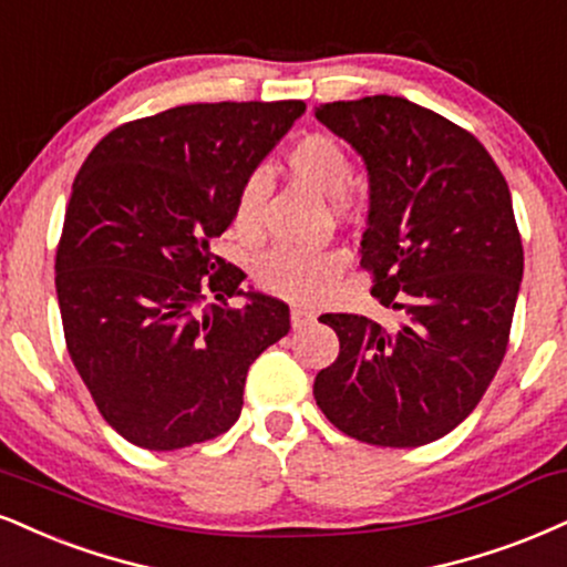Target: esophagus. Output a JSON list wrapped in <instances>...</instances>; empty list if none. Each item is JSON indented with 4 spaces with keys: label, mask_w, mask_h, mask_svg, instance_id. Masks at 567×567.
I'll use <instances>...</instances> for the list:
<instances>
[{
    "label": "esophagus",
    "mask_w": 567,
    "mask_h": 567,
    "mask_svg": "<svg viewBox=\"0 0 567 567\" xmlns=\"http://www.w3.org/2000/svg\"><path fill=\"white\" fill-rule=\"evenodd\" d=\"M290 319H292V327H301V324H306V322H311L313 313H311L309 309H301V306H292Z\"/></svg>",
    "instance_id": "34e87169"
}]
</instances>
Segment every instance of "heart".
Returning <instances> with one entry per match:
<instances>
[{
  "mask_svg": "<svg viewBox=\"0 0 567 567\" xmlns=\"http://www.w3.org/2000/svg\"><path fill=\"white\" fill-rule=\"evenodd\" d=\"M288 172L303 182L306 187L317 189L330 197L332 208H351L353 197L346 184L351 182L353 166L346 147L336 136L313 132L296 140L285 153ZM269 195V184L261 174L245 176L235 197V229L245 240L261 235L264 206ZM343 258L336 250H306V248H277L266 254L256 266L258 288L285 301L309 303L322 298L332 279L338 277Z\"/></svg>",
  "mask_w": 567,
  "mask_h": 567,
  "instance_id": "1",
  "label": "heart"
}]
</instances>
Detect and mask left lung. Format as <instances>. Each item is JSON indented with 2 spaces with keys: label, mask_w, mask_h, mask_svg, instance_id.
I'll list each match as a JSON object with an SVG mask.
<instances>
[{
  "label": "left lung",
  "mask_w": 567,
  "mask_h": 567,
  "mask_svg": "<svg viewBox=\"0 0 567 567\" xmlns=\"http://www.w3.org/2000/svg\"><path fill=\"white\" fill-rule=\"evenodd\" d=\"M367 163L361 269L399 313H322L340 353L313 380L324 417L372 446L412 449L452 433L499 370L523 279L509 187L462 126L404 97L313 111Z\"/></svg>",
  "instance_id": "1"
}]
</instances>
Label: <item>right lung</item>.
<instances>
[{"label": "right lung", "instance_id": "1", "mask_svg": "<svg viewBox=\"0 0 567 567\" xmlns=\"http://www.w3.org/2000/svg\"><path fill=\"white\" fill-rule=\"evenodd\" d=\"M301 100L197 102L102 136L73 182L54 258L65 346L107 425L150 452L227 433L248 367L290 309L243 292L210 250ZM248 295L237 310L228 298ZM210 297L214 305H208Z\"/></svg>", "mask_w": 567, "mask_h": 567}]
</instances>
